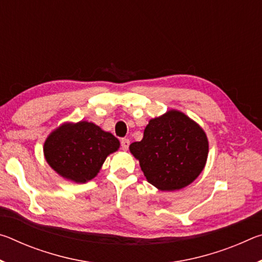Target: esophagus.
<instances>
[{"instance_id":"34e87169","label":"esophagus","mask_w":262,"mask_h":262,"mask_svg":"<svg viewBox=\"0 0 262 262\" xmlns=\"http://www.w3.org/2000/svg\"><path fill=\"white\" fill-rule=\"evenodd\" d=\"M120 144H121V149L122 150H128V148H129V144H130V141L128 140V139H122L121 141H120Z\"/></svg>"}]
</instances>
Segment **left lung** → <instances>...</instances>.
Returning <instances> with one entry per match:
<instances>
[{
	"label": "left lung",
	"instance_id": "1",
	"mask_svg": "<svg viewBox=\"0 0 262 262\" xmlns=\"http://www.w3.org/2000/svg\"><path fill=\"white\" fill-rule=\"evenodd\" d=\"M130 152L150 184L162 190L189 185L201 173L208 157L202 128L179 111L151 119L143 139L130 144Z\"/></svg>",
	"mask_w": 262,
	"mask_h": 262
}]
</instances>
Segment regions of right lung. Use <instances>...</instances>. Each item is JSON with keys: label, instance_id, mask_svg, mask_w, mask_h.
I'll list each match as a JSON object with an SVG mask.
<instances>
[{"label": "right lung", "instance_id": "right-lung-1", "mask_svg": "<svg viewBox=\"0 0 262 262\" xmlns=\"http://www.w3.org/2000/svg\"><path fill=\"white\" fill-rule=\"evenodd\" d=\"M119 140L95 123H64L47 137L43 154L53 170L84 184L95 178L106 157L119 149Z\"/></svg>", "mask_w": 262, "mask_h": 262}]
</instances>
